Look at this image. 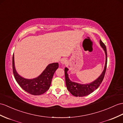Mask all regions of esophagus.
<instances>
[{
    "mask_svg": "<svg viewBox=\"0 0 123 123\" xmlns=\"http://www.w3.org/2000/svg\"><path fill=\"white\" fill-rule=\"evenodd\" d=\"M66 62H67V60L65 58H62L61 59V63L62 65H65L66 64Z\"/></svg>",
    "mask_w": 123,
    "mask_h": 123,
    "instance_id": "esophagus-1",
    "label": "esophagus"
}]
</instances>
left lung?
Segmentation results:
<instances>
[{
  "mask_svg": "<svg viewBox=\"0 0 123 123\" xmlns=\"http://www.w3.org/2000/svg\"><path fill=\"white\" fill-rule=\"evenodd\" d=\"M100 45L103 48L105 51V53L106 61L103 73H102L100 76L97 80H95L91 83L86 85H81L80 83L72 82L68 78V74H67V71L68 70V69L67 68H65V81L67 90L70 92L71 94H73L74 96L82 97L88 95L91 93L92 92H93L95 90L97 89L101 85L102 82L105 74L107 66V51L105 45V44L101 40H100Z\"/></svg>",
  "mask_w": 123,
  "mask_h": 123,
  "instance_id": "1",
  "label": "left lung"
}]
</instances>
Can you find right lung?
<instances>
[{"label":"right lung","mask_w":123,"mask_h":123,"mask_svg":"<svg viewBox=\"0 0 123 123\" xmlns=\"http://www.w3.org/2000/svg\"><path fill=\"white\" fill-rule=\"evenodd\" d=\"M58 66L57 62L50 64L38 77L32 79H25L17 73L14 67V54H13L12 70L14 78L24 90L32 95L42 94L49 89L54 74Z\"/></svg>","instance_id":"obj_1"}]
</instances>
